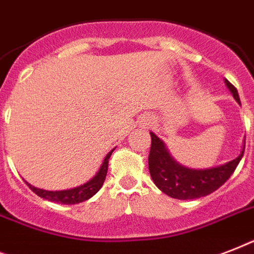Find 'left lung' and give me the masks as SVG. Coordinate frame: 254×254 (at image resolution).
<instances>
[{
    "instance_id": "left-lung-1",
    "label": "left lung",
    "mask_w": 254,
    "mask_h": 254,
    "mask_svg": "<svg viewBox=\"0 0 254 254\" xmlns=\"http://www.w3.org/2000/svg\"><path fill=\"white\" fill-rule=\"evenodd\" d=\"M224 83L229 92L232 93L233 99L240 104V97L237 89L224 79ZM151 147L149 153V171L154 185L162 192L169 196L179 200L187 199H197L207 196L213 191H216L223 186L236 170L240 163L245 150V139L243 150L239 157L220 166L209 167V169H191L175 161L170 154L162 139L157 137L155 133L150 131Z\"/></svg>"
}]
</instances>
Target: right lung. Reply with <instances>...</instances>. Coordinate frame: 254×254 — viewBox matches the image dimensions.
Here are the masks:
<instances>
[{"label": "right lung", "mask_w": 254, "mask_h": 254, "mask_svg": "<svg viewBox=\"0 0 254 254\" xmlns=\"http://www.w3.org/2000/svg\"><path fill=\"white\" fill-rule=\"evenodd\" d=\"M112 153H113V150H111L105 155V158H104L99 171L95 174V177L91 178L88 182H85L84 185L77 186V187H73V189L61 190V191H49V190L34 187L30 183H27V182L26 183L31 189V191H34L38 196L43 197L46 200L54 201V203H62V204H77V203H81V201L91 199L103 187L105 177H107L108 163H109V158H111Z\"/></svg>", "instance_id": "add662e5"}]
</instances>
